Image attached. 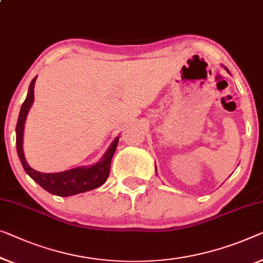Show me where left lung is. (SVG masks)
<instances>
[{
  "instance_id": "obj_1",
  "label": "left lung",
  "mask_w": 263,
  "mask_h": 263,
  "mask_svg": "<svg viewBox=\"0 0 263 263\" xmlns=\"http://www.w3.org/2000/svg\"><path fill=\"white\" fill-rule=\"evenodd\" d=\"M224 68H226V70H227V72H228V73H230V72H229V70H228V68H227V67H224ZM156 169H157V167H156Z\"/></svg>"
}]
</instances>
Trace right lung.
Returning <instances> with one entry per match:
<instances>
[{
	"label": "right lung",
	"mask_w": 263,
	"mask_h": 263,
	"mask_svg": "<svg viewBox=\"0 0 263 263\" xmlns=\"http://www.w3.org/2000/svg\"><path fill=\"white\" fill-rule=\"evenodd\" d=\"M36 77L31 80L28 94H27L26 100L23 101L16 124V148L18 158L21 160L23 169L27 172V175L36 182L41 187H44L46 191H48L52 195L61 196V197H67L77 194L86 193V191L97 189L100 185L106 182L109 176V167H111V160L115 155L117 145L119 142V137H116L101 157L99 162H97L91 166H79L74 167L67 171L55 172V174H44V172L34 170L29 166L23 154V131H25L26 118L28 116V112L34 103V86Z\"/></svg>",
	"instance_id": "obj_1"
}]
</instances>
